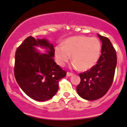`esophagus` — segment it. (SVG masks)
I'll return each mask as SVG.
<instances>
[{"label": "esophagus", "instance_id": "esophagus-1", "mask_svg": "<svg viewBox=\"0 0 127 127\" xmlns=\"http://www.w3.org/2000/svg\"><path fill=\"white\" fill-rule=\"evenodd\" d=\"M66 75L68 76V77H70V76L73 75V73H70V72H67Z\"/></svg>", "mask_w": 127, "mask_h": 127}]
</instances>
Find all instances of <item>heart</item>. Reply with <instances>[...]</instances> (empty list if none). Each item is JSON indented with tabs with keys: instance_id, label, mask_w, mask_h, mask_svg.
Listing matches in <instances>:
<instances>
[{
	"instance_id": "b5f03b06",
	"label": "heart",
	"mask_w": 127,
	"mask_h": 127,
	"mask_svg": "<svg viewBox=\"0 0 127 127\" xmlns=\"http://www.w3.org/2000/svg\"><path fill=\"white\" fill-rule=\"evenodd\" d=\"M100 53V41L96 37L84 36L69 37L63 45H57L54 50L56 62L60 66H64L71 56L72 67L82 71L90 70L95 66Z\"/></svg>"
}]
</instances>
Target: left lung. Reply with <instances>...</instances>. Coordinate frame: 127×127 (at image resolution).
Here are the masks:
<instances>
[{"instance_id": "left-lung-1", "label": "left lung", "mask_w": 127, "mask_h": 127, "mask_svg": "<svg viewBox=\"0 0 127 127\" xmlns=\"http://www.w3.org/2000/svg\"><path fill=\"white\" fill-rule=\"evenodd\" d=\"M102 43L100 56L96 64L90 70L79 73L80 82L77 93L87 100L102 98L111 88L117 64L116 52L107 37L98 34Z\"/></svg>"}]
</instances>
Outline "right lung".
Listing matches in <instances>:
<instances>
[{"mask_svg": "<svg viewBox=\"0 0 127 127\" xmlns=\"http://www.w3.org/2000/svg\"><path fill=\"white\" fill-rule=\"evenodd\" d=\"M41 46L47 53L41 54ZM54 48L46 39L29 36L16 49L14 73L18 84L25 94L39 102L52 98L59 89V81L66 75L55 63Z\"/></svg>", "mask_w": 127, "mask_h": 127, "instance_id": "add662e5", "label": "right lung"}]
</instances>
